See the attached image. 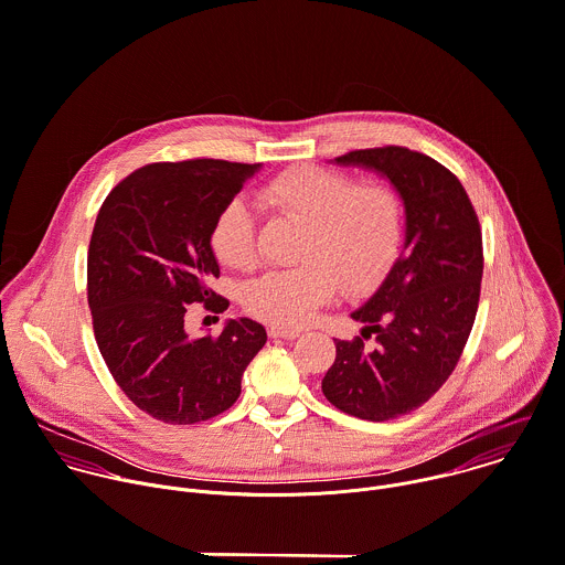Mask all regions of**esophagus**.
I'll return each mask as SVG.
<instances>
[{
  "mask_svg": "<svg viewBox=\"0 0 565 565\" xmlns=\"http://www.w3.org/2000/svg\"><path fill=\"white\" fill-rule=\"evenodd\" d=\"M271 338H285V340H296L300 335L298 329H282V327H269Z\"/></svg>",
  "mask_w": 565,
  "mask_h": 565,
  "instance_id": "obj_1",
  "label": "esophagus"
}]
</instances>
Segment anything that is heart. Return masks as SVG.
<instances>
[{"label": "heart", "mask_w": 565, "mask_h": 565, "mask_svg": "<svg viewBox=\"0 0 565 565\" xmlns=\"http://www.w3.org/2000/svg\"><path fill=\"white\" fill-rule=\"evenodd\" d=\"M263 203L307 225L302 265L267 271L245 289V309L282 329H298L340 287L364 291L395 263L404 238L402 201L384 183H360L327 168H294L260 190ZM214 256L230 269L256 265V223L241 199H230L210 232Z\"/></svg>", "instance_id": "b5f03b06"}]
</instances>
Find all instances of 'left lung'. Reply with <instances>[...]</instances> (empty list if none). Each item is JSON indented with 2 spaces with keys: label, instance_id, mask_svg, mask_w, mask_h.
<instances>
[{
  "label": "left lung",
  "instance_id": "1",
  "mask_svg": "<svg viewBox=\"0 0 565 565\" xmlns=\"http://www.w3.org/2000/svg\"><path fill=\"white\" fill-rule=\"evenodd\" d=\"M335 163L388 179L406 212L399 258L351 313L362 335L335 340V362L322 377L335 408L386 422L428 402L459 362L479 305L481 230L459 179L422 152L386 146ZM371 334L376 342L366 345Z\"/></svg>",
  "mask_w": 565,
  "mask_h": 565
}]
</instances>
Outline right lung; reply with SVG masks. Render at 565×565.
<instances>
[{"mask_svg":"<svg viewBox=\"0 0 565 565\" xmlns=\"http://www.w3.org/2000/svg\"><path fill=\"white\" fill-rule=\"evenodd\" d=\"M260 163H150L104 201L88 249V305L99 351L128 399L166 424L227 411L267 342L263 324L230 320L218 338L185 331L188 305L227 309L207 282L221 269L210 232Z\"/></svg>","mask_w":565,"mask_h":565,"instance_id":"obj_1","label":"right lung"}]
</instances>
